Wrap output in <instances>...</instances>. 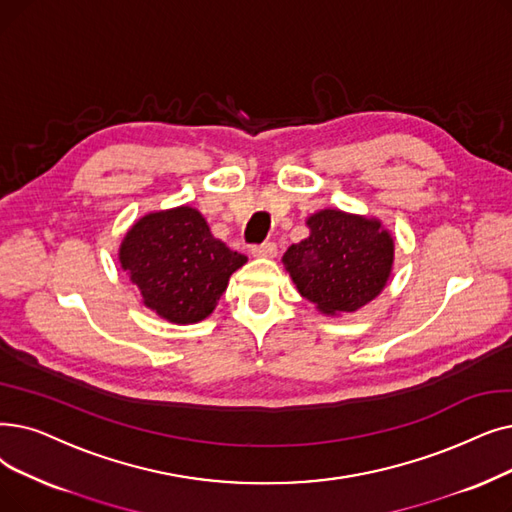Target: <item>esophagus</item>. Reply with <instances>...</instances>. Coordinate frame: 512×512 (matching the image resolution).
<instances>
[{
	"instance_id": "esophagus-1",
	"label": "esophagus",
	"mask_w": 512,
	"mask_h": 512,
	"mask_svg": "<svg viewBox=\"0 0 512 512\" xmlns=\"http://www.w3.org/2000/svg\"><path fill=\"white\" fill-rule=\"evenodd\" d=\"M278 253V247L276 242H261V244H255V247H251V255L253 257H276Z\"/></svg>"
}]
</instances>
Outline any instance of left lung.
Segmentation results:
<instances>
[{
  "label": "left lung",
  "instance_id": "8db88e82",
  "mask_svg": "<svg viewBox=\"0 0 512 512\" xmlns=\"http://www.w3.org/2000/svg\"><path fill=\"white\" fill-rule=\"evenodd\" d=\"M309 236L282 261L299 293L324 314L355 311L383 291L391 274L393 238L381 221L324 209L307 219Z\"/></svg>",
  "mask_w": 512,
  "mask_h": 512
}]
</instances>
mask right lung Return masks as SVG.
I'll list each match as a JSON object with an SVG mask.
<instances>
[{
	"instance_id": "right-lung-1",
	"label": "right lung",
	"mask_w": 512,
	"mask_h": 512,
	"mask_svg": "<svg viewBox=\"0 0 512 512\" xmlns=\"http://www.w3.org/2000/svg\"><path fill=\"white\" fill-rule=\"evenodd\" d=\"M119 259L144 305L175 324L207 318L247 257L213 238L205 217L177 207L142 217L123 238Z\"/></svg>"
}]
</instances>
